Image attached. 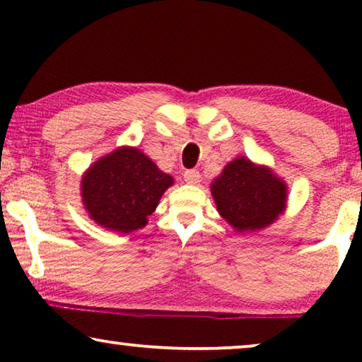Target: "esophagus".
Masks as SVG:
<instances>
[{"label": "esophagus", "mask_w": 362, "mask_h": 362, "mask_svg": "<svg viewBox=\"0 0 362 362\" xmlns=\"http://www.w3.org/2000/svg\"><path fill=\"white\" fill-rule=\"evenodd\" d=\"M199 180H201V175L197 170H186L185 171V181L187 182V185H197Z\"/></svg>", "instance_id": "34e87169"}]
</instances>
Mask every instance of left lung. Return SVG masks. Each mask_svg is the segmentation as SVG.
<instances>
[{
  "mask_svg": "<svg viewBox=\"0 0 362 362\" xmlns=\"http://www.w3.org/2000/svg\"><path fill=\"white\" fill-rule=\"evenodd\" d=\"M211 191L219 214L239 232L267 227L285 209L284 181L247 158L229 163Z\"/></svg>",
  "mask_w": 362,
  "mask_h": 362,
  "instance_id": "left-lung-1",
  "label": "left lung"
}]
</instances>
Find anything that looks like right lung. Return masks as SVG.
I'll return each instance as SVG.
<instances>
[{
	"mask_svg": "<svg viewBox=\"0 0 362 362\" xmlns=\"http://www.w3.org/2000/svg\"><path fill=\"white\" fill-rule=\"evenodd\" d=\"M173 177L136 148H120L93 163L82 177V199L97 224L128 234L141 229Z\"/></svg>",
	"mask_w": 362,
	"mask_h": 362,
	"instance_id": "add662e5",
	"label": "right lung"
}]
</instances>
